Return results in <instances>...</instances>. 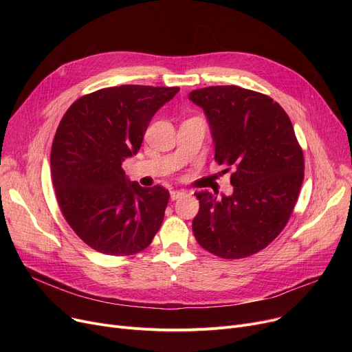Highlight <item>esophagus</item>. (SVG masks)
<instances>
[{"label":"esophagus","instance_id":"obj_1","mask_svg":"<svg viewBox=\"0 0 352 352\" xmlns=\"http://www.w3.org/2000/svg\"><path fill=\"white\" fill-rule=\"evenodd\" d=\"M170 195H171V199H173V201H175V199L181 198L182 195H186V192H184V191H179V190H173V191L170 192Z\"/></svg>","mask_w":352,"mask_h":352}]
</instances>
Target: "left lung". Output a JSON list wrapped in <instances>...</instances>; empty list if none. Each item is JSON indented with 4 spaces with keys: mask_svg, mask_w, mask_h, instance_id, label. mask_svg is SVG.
<instances>
[{
    "mask_svg": "<svg viewBox=\"0 0 352 352\" xmlns=\"http://www.w3.org/2000/svg\"><path fill=\"white\" fill-rule=\"evenodd\" d=\"M188 98L207 116L215 161L234 170L231 195L195 194V239L226 260L250 256L288 223L304 179L302 148L283 107L261 92L217 85L191 91Z\"/></svg>",
    "mask_w": 352,
    "mask_h": 352,
    "instance_id": "obj_1",
    "label": "left lung"
}]
</instances>
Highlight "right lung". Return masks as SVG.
<instances>
[{
    "mask_svg": "<svg viewBox=\"0 0 352 352\" xmlns=\"http://www.w3.org/2000/svg\"><path fill=\"white\" fill-rule=\"evenodd\" d=\"M178 87L120 85L91 92L64 114L51 148V178L69 227L92 250L134 255L158 232L170 192L131 182L122 161L140 150L157 111Z\"/></svg>",
    "mask_w": 352,
    "mask_h": 352,
    "instance_id": "right-lung-1",
    "label": "right lung"
}]
</instances>
